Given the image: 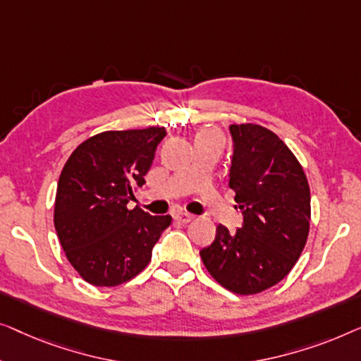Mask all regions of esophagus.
Wrapping results in <instances>:
<instances>
[{"mask_svg": "<svg viewBox=\"0 0 361 361\" xmlns=\"http://www.w3.org/2000/svg\"><path fill=\"white\" fill-rule=\"evenodd\" d=\"M173 217H175V221L183 222V224H188V222H191L192 219H195V216L190 214V212H176Z\"/></svg>", "mask_w": 361, "mask_h": 361, "instance_id": "1", "label": "esophagus"}]
</instances>
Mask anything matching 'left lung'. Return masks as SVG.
Here are the masks:
<instances>
[{
  "mask_svg": "<svg viewBox=\"0 0 361 361\" xmlns=\"http://www.w3.org/2000/svg\"><path fill=\"white\" fill-rule=\"evenodd\" d=\"M229 188L243 222L229 232L217 226L202 248L214 280L235 294L275 286L296 265L309 233L311 192L304 170L275 132L257 124H232Z\"/></svg>",
  "mask_w": 361,
  "mask_h": 361,
  "instance_id": "left-lung-1",
  "label": "left lung"
}]
</instances>
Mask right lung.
I'll return each mask as SVG.
<instances>
[{
  "label": "right lung",
  "instance_id": "add662e5",
  "mask_svg": "<svg viewBox=\"0 0 361 361\" xmlns=\"http://www.w3.org/2000/svg\"><path fill=\"white\" fill-rule=\"evenodd\" d=\"M165 128L106 130L80 144L60 173L54 224L68 262L94 286H118L149 265L171 216L129 209Z\"/></svg>",
  "mask_w": 361,
  "mask_h": 361
}]
</instances>
